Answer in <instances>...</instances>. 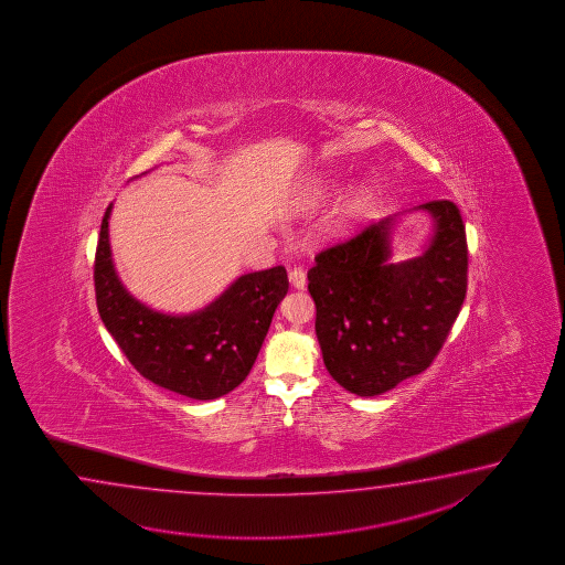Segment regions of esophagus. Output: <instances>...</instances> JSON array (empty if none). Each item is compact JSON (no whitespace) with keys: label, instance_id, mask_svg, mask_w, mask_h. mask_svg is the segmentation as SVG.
I'll list each match as a JSON object with an SVG mask.
<instances>
[{"label":"esophagus","instance_id":"1","mask_svg":"<svg viewBox=\"0 0 565 565\" xmlns=\"http://www.w3.org/2000/svg\"><path fill=\"white\" fill-rule=\"evenodd\" d=\"M288 278H290V285L295 288H305V285H307V273H305V268H300V266L290 268Z\"/></svg>","mask_w":565,"mask_h":565}]
</instances>
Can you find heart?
Instances as JSON below:
<instances>
[{"instance_id": "obj_1", "label": "heart", "mask_w": 565, "mask_h": 565, "mask_svg": "<svg viewBox=\"0 0 565 565\" xmlns=\"http://www.w3.org/2000/svg\"><path fill=\"white\" fill-rule=\"evenodd\" d=\"M367 204V193L358 192L353 193V195H349L348 200H345V204H343V216L353 217L360 214L361 210L365 207Z\"/></svg>"}]
</instances>
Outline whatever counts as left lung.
Wrapping results in <instances>:
<instances>
[{"label": "left lung", "mask_w": 565, "mask_h": 565, "mask_svg": "<svg viewBox=\"0 0 565 565\" xmlns=\"http://www.w3.org/2000/svg\"><path fill=\"white\" fill-rule=\"evenodd\" d=\"M420 207L436 220L428 250L387 265L394 217L327 246L309 268L315 331L327 372L358 396H377L430 367L467 297L469 248L455 202Z\"/></svg>", "instance_id": "1"}]
</instances>
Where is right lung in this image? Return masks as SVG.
I'll use <instances>...</instances> for the list:
<instances>
[{"instance_id":"right-lung-1","label":"right lung","mask_w":565,"mask_h":565,"mask_svg":"<svg viewBox=\"0 0 565 565\" xmlns=\"http://www.w3.org/2000/svg\"><path fill=\"white\" fill-rule=\"evenodd\" d=\"M110 207L96 244V307L125 358L149 382L193 399H216L238 387L287 295L285 266L244 275L204 311L183 317L151 311L132 299L115 273Z\"/></svg>"}]
</instances>
